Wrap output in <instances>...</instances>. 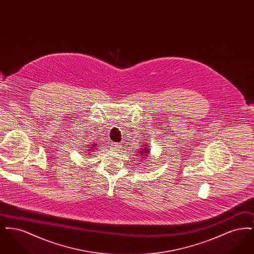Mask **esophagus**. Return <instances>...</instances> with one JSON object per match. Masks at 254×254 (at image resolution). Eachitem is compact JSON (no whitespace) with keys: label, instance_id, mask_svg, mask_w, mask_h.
I'll return each mask as SVG.
<instances>
[{"label":"esophagus","instance_id":"obj_1","mask_svg":"<svg viewBox=\"0 0 254 254\" xmlns=\"http://www.w3.org/2000/svg\"><path fill=\"white\" fill-rule=\"evenodd\" d=\"M113 149H119L122 147V143H112Z\"/></svg>","mask_w":254,"mask_h":254}]
</instances>
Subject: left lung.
Here are the masks:
<instances>
[{"instance_id":"left-lung-1","label":"left lung","mask_w":254,"mask_h":254,"mask_svg":"<svg viewBox=\"0 0 254 254\" xmlns=\"http://www.w3.org/2000/svg\"><path fill=\"white\" fill-rule=\"evenodd\" d=\"M143 148H144V149H143V150H141V151H139V152H140V154H139V156H141V157H145V155H148V152H149V151H148V149H147V148H146V147H143Z\"/></svg>"}]
</instances>
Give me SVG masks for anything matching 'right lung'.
<instances>
[{
	"label": "right lung",
	"mask_w": 254,
	"mask_h": 254,
	"mask_svg": "<svg viewBox=\"0 0 254 254\" xmlns=\"http://www.w3.org/2000/svg\"><path fill=\"white\" fill-rule=\"evenodd\" d=\"M94 144H93V143H92V145H91V146H90V147H88V148H89V149H90V150H89V151H91V150H93V149H94V148H92V147H93V146H94Z\"/></svg>",
	"instance_id": "add662e5"
}]
</instances>
